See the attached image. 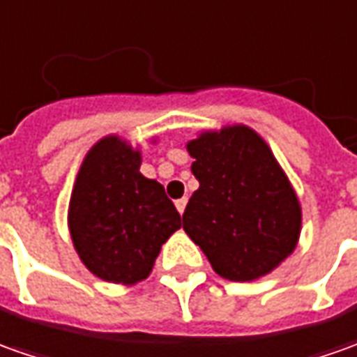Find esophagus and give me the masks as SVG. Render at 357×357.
Instances as JSON below:
<instances>
[{
	"label": "esophagus",
	"mask_w": 357,
	"mask_h": 357,
	"mask_svg": "<svg viewBox=\"0 0 357 357\" xmlns=\"http://www.w3.org/2000/svg\"><path fill=\"white\" fill-rule=\"evenodd\" d=\"M185 205H188V199H185V197H181V199H178V201H176V207H178L179 215H183V211H185Z\"/></svg>",
	"instance_id": "esophagus-1"
}]
</instances>
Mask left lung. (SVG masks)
Segmentation results:
<instances>
[{
	"label": "left lung",
	"instance_id": "left-lung-1",
	"mask_svg": "<svg viewBox=\"0 0 357 357\" xmlns=\"http://www.w3.org/2000/svg\"><path fill=\"white\" fill-rule=\"evenodd\" d=\"M199 189L183 230L230 281L270 273L297 246L301 207L268 144L248 127H227L188 144Z\"/></svg>",
	"mask_w": 357,
	"mask_h": 357
}]
</instances>
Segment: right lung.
I'll use <instances>...</instances> for the list:
<instances>
[{
	"label": "right lung",
	"mask_w": 357,
	"mask_h": 357,
	"mask_svg": "<svg viewBox=\"0 0 357 357\" xmlns=\"http://www.w3.org/2000/svg\"><path fill=\"white\" fill-rule=\"evenodd\" d=\"M140 154L121 138L99 140L70 199V232L86 268L113 283L148 278L181 217L164 188L140 172Z\"/></svg>",
	"instance_id": "add662e5"
}]
</instances>
